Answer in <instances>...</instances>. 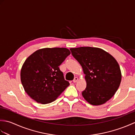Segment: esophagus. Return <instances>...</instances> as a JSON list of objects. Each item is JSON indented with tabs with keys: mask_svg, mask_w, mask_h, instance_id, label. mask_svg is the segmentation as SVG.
Instances as JSON below:
<instances>
[{
	"mask_svg": "<svg viewBox=\"0 0 135 135\" xmlns=\"http://www.w3.org/2000/svg\"><path fill=\"white\" fill-rule=\"evenodd\" d=\"M78 77H75V78H74V80H73V82L76 83L77 81H78Z\"/></svg>",
	"mask_w": 135,
	"mask_h": 135,
	"instance_id": "1",
	"label": "esophagus"
}]
</instances>
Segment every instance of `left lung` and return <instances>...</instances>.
Segmentation results:
<instances>
[{"label":"left lung","instance_id":"obj_1","mask_svg":"<svg viewBox=\"0 0 135 135\" xmlns=\"http://www.w3.org/2000/svg\"><path fill=\"white\" fill-rule=\"evenodd\" d=\"M72 55L82 66L86 88L84 98L94 105L110 100L119 86L121 72L117 60L107 51L98 47L71 48Z\"/></svg>","mask_w":135,"mask_h":135}]
</instances>
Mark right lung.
Masks as SVG:
<instances>
[{
	"label": "right lung",
	"instance_id": "obj_1",
	"mask_svg": "<svg viewBox=\"0 0 135 135\" xmlns=\"http://www.w3.org/2000/svg\"><path fill=\"white\" fill-rule=\"evenodd\" d=\"M71 52L67 48H44L25 60L21 70V81L28 96L43 104L54 101L70 85L59 66Z\"/></svg>",
	"mask_w": 135,
	"mask_h": 135
}]
</instances>
